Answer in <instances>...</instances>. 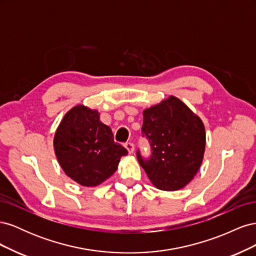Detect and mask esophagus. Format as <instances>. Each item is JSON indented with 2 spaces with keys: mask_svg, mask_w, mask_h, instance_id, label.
Masks as SVG:
<instances>
[{
  "mask_svg": "<svg viewBox=\"0 0 256 256\" xmlns=\"http://www.w3.org/2000/svg\"><path fill=\"white\" fill-rule=\"evenodd\" d=\"M125 147L127 148V150H128V152L131 154H134V145L132 144V143H126L125 144Z\"/></svg>",
  "mask_w": 256,
  "mask_h": 256,
  "instance_id": "esophagus-1",
  "label": "esophagus"
}]
</instances>
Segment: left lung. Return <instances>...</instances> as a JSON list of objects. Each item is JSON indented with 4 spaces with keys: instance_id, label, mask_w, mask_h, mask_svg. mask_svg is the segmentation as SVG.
<instances>
[{
    "instance_id": "obj_1",
    "label": "left lung",
    "mask_w": 256,
    "mask_h": 256,
    "mask_svg": "<svg viewBox=\"0 0 256 256\" xmlns=\"http://www.w3.org/2000/svg\"><path fill=\"white\" fill-rule=\"evenodd\" d=\"M143 134L152 146V157L138 164L157 189L176 191L186 187L203 162L204 122L180 98L168 96L143 111Z\"/></svg>"
}]
</instances>
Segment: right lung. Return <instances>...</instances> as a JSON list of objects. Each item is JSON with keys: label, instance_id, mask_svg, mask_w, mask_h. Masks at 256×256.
I'll list each match as a JSON object with an SVG mask.
<instances>
[{"label": "right lung", "instance_id": "right-lung-1", "mask_svg": "<svg viewBox=\"0 0 256 256\" xmlns=\"http://www.w3.org/2000/svg\"><path fill=\"white\" fill-rule=\"evenodd\" d=\"M53 148L64 173L83 187H96L118 170L128 154L114 142L112 130L100 120L97 110L76 104L62 118Z\"/></svg>", "mask_w": 256, "mask_h": 256}]
</instances>
